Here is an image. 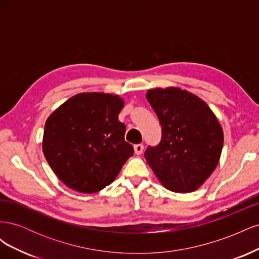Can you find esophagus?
<instances>
[{
	"instance_id": "esophagus-1",
	"label": "esophagus",
	"mask_w": 259,
	"mask_h": 259,
	"mask_svg": "<svg viewBox=\"0 0 259 259\" xmlns=\"http://www.w3.org/2000/svg\"><path fill=\"white\" fill-rule=\"evenodd\" d=\"M134 151H135V153H136L137 155L142 154L143 151H144V145H143V144H137V145H135V146H134Z\"/></svg>"
}]
</instances>
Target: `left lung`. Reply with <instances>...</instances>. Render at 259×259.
Masks as SVG:
<instances>
[{"label":"left lung","instance_id":"left-lung-1","mask_svg":"<svg viewBox=\"0 0 259 259\" xmlns=\"http://www.w3.org/2000/svg\"><path fill=\"white\" fill-rule=\"evenodd\" d=\"M149 104L162 127L158 146L147 148L145 158L166 189L191 192L213 173L224 145V133L209 107L178 88L147 92Z\"/></svg>","mask_w":259,"mask_h":259}]
</instances>
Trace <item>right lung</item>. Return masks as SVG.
<instances>
[{
    "mask_svg": "<svg viewBox=\"0 0 259 259\" xmlns=\"http://www.w3.org/2000/svg\"><path fill=\"white\" fill-rule=\"evenodd\" d=\"M123 106L111 94L81 93L46 120L45 159L67 187L83 193L104 189L134 154L124 139L126 127L117 119Z\"/></svg>",
    "mask_w": 259,
    "mask_h": 259,
    "instance_id": "obj_1",
    "label": "right lung"
}]
</instances>
